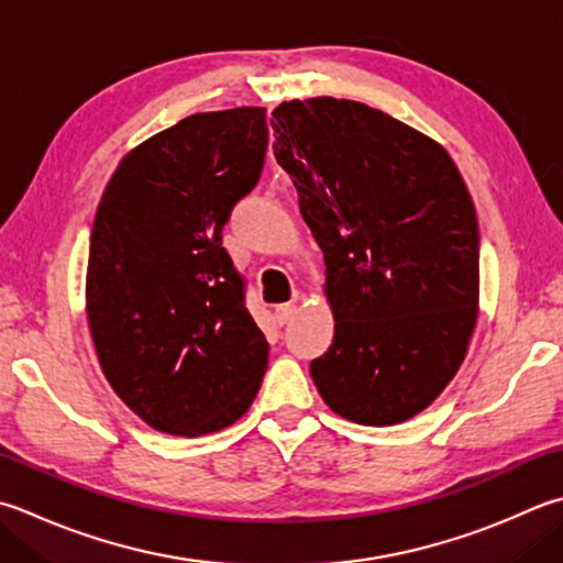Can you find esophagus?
Returning <instances> with one entry per match:
<instances>
[{
	"mask_svg": "<svg viewBox=\"0 0 563 563\" xmlns=\"http://www.w3.org/2000/svg\"><path fill=\"white\" fill-rule=\"evenodd\" d=\"M295 314H297V305L295 302H283V305L275 307V319H278L280 324H288Z\"/></svg>",
	"mask_w": 563,
	"mask_h": 563,
	"instance_id": "34e87169",
	"label": "esophagus"
}]
</instances>
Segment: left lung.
<instances>
[{
  "label": "left lung",
  "instance_id": "left-lung-1",
  "mask_svg": "<svg viewBox=\"0 0 563 563\" xmlns=\"http://www.w3.org/2000/svg\"><path fill=\"white\" fill-rule=\"evenodd\" d=\"M275 161L327 263L334 341L319 395L358 424H398L456 376L478 317V219L454 161L351 99L273 112Z\"/></svg>",
  "mask_w": 563,
  "mask_h": 563
}]
</instances>
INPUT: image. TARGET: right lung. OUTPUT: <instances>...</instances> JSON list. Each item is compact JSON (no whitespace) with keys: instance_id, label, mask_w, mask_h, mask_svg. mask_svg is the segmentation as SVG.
<instances>
[{"instance_id":"right-lung-1","label":"right lung","mask_w":563,"mask_h":563,"mask_svg":"<svg viewBox=\"0 0 563 563\" xmlns=\"http://www.w3.org/2000/svg\"><path fill=\"white\" fill-rule=\"evenodd\" d=\"M266 151V109L192 114L126 153L97 207L87 319L99 366L158 432H219L261 388L268 341L222 229Z\"/></svg>"}]
</instances>
